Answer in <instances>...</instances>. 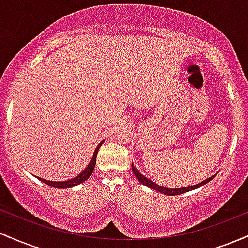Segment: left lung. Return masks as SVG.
<instances>
[{
	"instance_id": "1",
	"label": "left lung",
	"mask_w": 248,
	"mask_h": 248,
	"mask_svg": "<svg viewBox=\"0 0 248 248\" xmlns=\"http://www.w3.org/2000/svg\"><path fill=\"white\" fill-rule=\"evenodd\" d=\"M132 169H133V172L134 175H135V177L139 179V182H141L142 184H144V186H147L148 187H150V189L153 190H156V191H160L162 193H164V195H168V196H176V195H181V193H184V192H187V191H191V190H195V189H198V187L205 186L206 183H209L211 179H213L215 177V175L211 176V177H209L205 181H203L202 183H198L196 184V186H187V187H178V189H168V187H163L161 186H158V184H156L155 182L150 181L149 178H147L146 176H143L140 171H138V170L135 169V167L132 164Z\"/></svg>"
}]
</instances>
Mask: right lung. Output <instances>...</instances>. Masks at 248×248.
Wrapping results in <instances>:
<instances>
[{
	"mask_svg": "<svg viewBox=\"0 0 248 248\" xmlns=\"http://www.w3.org/2000/svg\"><path fill=\"white\" fill-rule=\"evenodd\" d=\"M104 143V141L100 142L99 143V146L96 147V149L94 150V154H93L92 156V160H91L90 164L86 167V169H84V171L79 173L78 176H76L75 178L72 179H69V181H62V182H53V181H46V179H43L41 177H37L39 179V181L44 182L45 184H47V186H53V187H59V189H62V187H65V189H67V187H72L75 186H78V184L82 183V182H85L86 179H88L91 175H92L93 170H94V167H95V163H96V155H98V150L99 148L101 147V144Z\"/></svg>",
	"mask_w": 248,
	"mask_h": 248,
	"instance_id": "obj_1",
	"label": "right lung"
}]
</instances>
